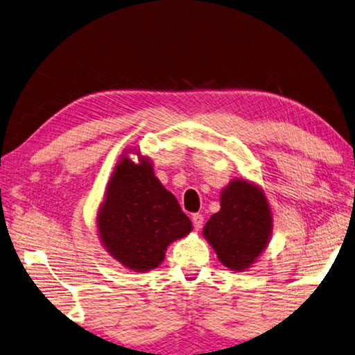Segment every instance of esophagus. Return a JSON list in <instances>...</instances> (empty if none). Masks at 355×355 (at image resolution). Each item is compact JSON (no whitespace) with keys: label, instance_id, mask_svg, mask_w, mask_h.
Listing matches in <instances>:
<instances>
[{"label":"esophagus","instance_id":"1","mask_svg":"<svg viewBox=\"0 0 355 355\" xmlns=\"http://www.w3.org/2000/svg\"><path fill=\"white\" fill-rule=\"evenodd\" d=\"M192 224H194L196 230H200L202 225H203V216L202 214H192Z\"/></svg>","mask_w":355,"mask_h":355}]
</instances>
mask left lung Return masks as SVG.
Returning <instances> with one entry per match:
<instances>
[{"mask_svg": "<svg viewBox=\"0 0 355 355\" xmlns=\"http://www.w3.org/2000/svg\"><path fill=\"white\" fill-rule=\"evenodd\" d=\"M202 233L225 268L248 271L272 235V211L264 191L249 180L233 178L220 191V209Z\"/></svg>", "mask_w": 355, "mask_h": 355, "instance_id": "1", "label": "left lung"}]
</instances>
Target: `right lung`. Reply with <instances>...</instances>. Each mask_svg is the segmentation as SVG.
Returning a JSON list of instances; mask_svg holds the SVG:
<instances>
[{"instance_id": "right-lung-1", "label": "right lung", "mask_w": 355, "mask_h": 355, "mask_svg": "<svg viewBox=\"0 0 355 355\" xmlns=\"http://www.w3.org/2000/svg\"><path fill=\"white\" fill-rule=\"evenodd\" d=\"M130 153L138 155V163ZM100 243L114 260L135 272L158 268L166 250L188 236L192 224L175 196L155 175L148 156L128 148L112 171L97 209Z\"/></svg>"}]
</instances>
